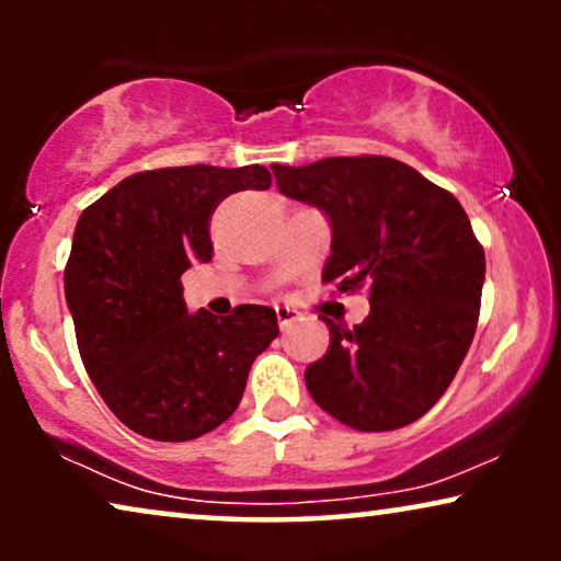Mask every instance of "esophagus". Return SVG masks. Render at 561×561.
<instances>
[{"mask_svg": "<svg viewBox=\"0 0 561 561\" xmlns=\"http://www.w3.org/2000/svg\"><path fill=\"white\" fill-rule=\"evenodd\" d=\"M275 317H278V324H280L283 332H286V329L296 324L301 313H298L296 309H290V306H275Z\"/></svg>", "mask_w": 561, "mask_h": 561, "instance_id": "obj_1", "label": "esophagus"}]
</instances>
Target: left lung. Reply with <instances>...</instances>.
<instances>
[{
    "label": "left lung",
    "instance_id": "left-lung-1",
    "mask_svg": "<svg viewBox=\"0 0 561 561\" xmlns=\"http://www.w3.org/2000/svg\"><path fill=\"white\" fill-rule=\"evenodd\" d=\"M271 168L283 196L332 225L321 280L370 290L363 324L324 319L329 350L306 367V388L357 432L413 424L455 380L478 329L485 252L462 204L386 156Z\"/></svg>",
    "mask_w": 561,
    "mask_h": 561
}]
</instances>
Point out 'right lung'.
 Listing matches in <instances>:
<instances>
[{
  "instance_id": "1",
  "label": "right lung",
  "mask_w": 561,
  "mask_h": 561,
  "mask_svg": "<svg viewBox=\"0 0 561 561\" xmlns=\"http://www.w3.org/2000/svg\"><path fill=\"white\" fill-rule=\"evenodd\" d=\"M263 165L142 171L83 209L66 304L91 382L122 424L156 442L196 439L232 416L248 373L278 336L271 306L188 313L181 275L209 263V221L237 191L271 188Z\"/></svg>"
}]
</instances>
